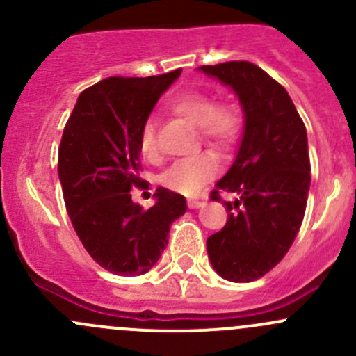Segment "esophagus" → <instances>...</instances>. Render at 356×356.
<instances>
[{
	"label": "esophagus",
	"mask_w": 356,
	"mask_h": 356,
	"mask_svg": "<svg viewBox=\"0 0 356 356\" xmlns=\"http://www.w3.org/2000/svg\"><path fill=\"white\" fill-rule=\"evenodd\" d=\"M201 204H203V201L198 200V198H189L188 200V207L189 208H198V207H201Z\"/></svg>",
	"instance_id": "34e87169"
}]
</instances>
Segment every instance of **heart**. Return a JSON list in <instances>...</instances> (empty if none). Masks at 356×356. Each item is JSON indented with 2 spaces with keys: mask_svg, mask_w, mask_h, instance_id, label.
<instances>
[{
  "mask_svg": "<svg viewBox=\"0 0 356 356\" xmlns=\"http://www.w3.org/2000/svg\"><path fill=\"white\" fill-rule=\"evenodd\" d=\"M168 111L198 125V132L204 143L225 152L238 143L241 136V115L234 105L225 102H215L208 92L186 91L170 99ZM139 153L146 160H156L158 143L155 122L145 120L138 136ZM218 172V161L211 153L203 152L198 155L175 161L161 175L165 188L182 195H195Z\"/></svg>",
  "mask_w": 356,
  "mask_h": 356,
  "instance_id": "1",
  "label": "heart"
}]
</instances>
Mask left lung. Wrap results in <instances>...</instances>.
<instances>
[{"mask_svg": "<svg viewBox=\"0 0 356 356\" xmlns=\"http://www.w3.org/2000/svg\"><path fill=\"white\" fill-rule=\"evenodd\" d=\"M231 86L245 110V138L231 170L215 184L236 196L227 222L207 239L218 275L232 282L264 277L288 253L307 208L310 158L307 129L288 91L250 62L200 67Z\"/></svg>", "mask_w": 356, "mask_h": 356, "instance_id": "1", "label": "left lung"}]
</instances>
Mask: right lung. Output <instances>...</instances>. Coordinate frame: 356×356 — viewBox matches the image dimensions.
Returning a JSON list of instances; mask_svg holds the SVG:
<instances>
[{
    "mask_svg": "<svg viewBox=\"0 0 356 356\" xmlns=\"http://www.w3.org/2000/svg\"><path fill=\"white\" fill-rule=\"evenodd\" d=\"M181 72L103 79L81 92L63 129L58 177L67 213L86 251L111 274H146L188 208L165 188H156L148 210L131 198L146 182L138 175L139 129Z\"/></svg>",
    "mask_w": 356,
    "mask_h": 356,
    "instance_id": "1",
    "label": "right lung"
}]
</instances>
